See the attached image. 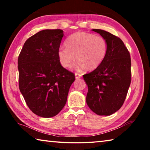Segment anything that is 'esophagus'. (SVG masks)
<instances>
[{"mask_svg":"<svg viewBox=\"0 0 150 150\" xmlns=\"http://www.w3.org/2000/svg\"><path fill=\"white\" fill-rule=\"evenodd\" d=\"M75 79H80L81 77V75L79 74V73H75Z\"/></svg>","mask_w":150,"mask_h":150,"instance_id":"esophagus-1","label":"esophagus"}]
</instances>
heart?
Masks as SVG:
<instances>
[{"instance_id":"obj_1","label":"heart","mask_w":150,"mask_h":150,"mask_svg":"<svg viewBox=\"0 0 150 150\" xmlns=\"http://www.w3.org/2000/svg\"><path fill=\"white\" fill-rule=\"evenodd\" d=\"M65 47H60L57 57L64 68H70L75 61L78 69L87 71L96 69L102 64L108 52L106 40L99 35L78 32L66 40Z\"/></svg>"}]
</instances>
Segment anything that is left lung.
<instances>
[{"label":"left lung","instance_id":"8db88e82","mask_svg":"<svg viewBox=\"0 0 150 150\" xmlns=\"http://www.w3.org/2000/svg\"><path fill=\"white\" fill-rule=\"evenodd\" d=\"M92 31L106 40L108 52L99 67L83 79L88 87L86 102L93 112L109 116L116 112L125 100L131 82V59L122 40L100 29Z\"/></svg>","mask_w":150,"mask_h":150}]
</instances>
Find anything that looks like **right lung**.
Segmentation results:
<instances>
[{
	"mask_svg": "<svg viewBox=\"0 0 150 150\" xmlns=\"http://www.w3.org/2000/svg\"><path fill=\"white\" fill-rule=\"evenodd\" d=\"M63 35L62 30H41L25 42L18 59L20 92L32 112L43 118L62 110L75 79L57 57Z\"/></svg>",
	"mask_w": 150,
	"mask_h": 150,
	"instance_id": "right-lung-1",
	"label": "right lung"
}]
</instances>
